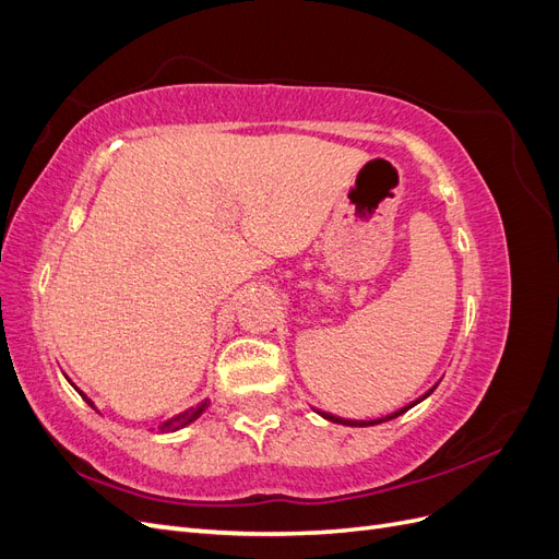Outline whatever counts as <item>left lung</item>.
<instances>
[{
  "mask_svg": "<svg viewBox=\"0 0 559 559\" xmlns=\"http://www.w3.org/2000/svg\"><path fill=\"white\" fill-rule=\"evenodd\" d=\"M436 389V386H433ZM431 389V392H433ZM429 392V394H431ZM429 394H425L421 399H427ZM419 399V401H421ZM419 401H415V403H419ZM415 403H411V405H405V408H401V411H396V413H392V415H386V417H380V419H370V421H359V419H345V417H337V415H331V413H321V411H317L321 417H326V419H331V421H335V425H347V427H373V425H380V421H386V419H394V417H399L401 413H405L408 408H413Z\"/></svg>",
  "mask_w": 559,
  "mask_h": 559,
  "instance_id": "left-lung-1",
  "label": "left lung"
}]
</instances>
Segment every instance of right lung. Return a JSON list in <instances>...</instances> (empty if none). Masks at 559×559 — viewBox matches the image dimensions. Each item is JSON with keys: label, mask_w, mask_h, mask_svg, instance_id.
Returning a JSON list of instances; mask_svg holds the SVG:
<instances>
[{"label": "right lung", "mask_w": 559, "mask_h": 559, "mask_svg": "<svg viewBox=\"0 0 559 559\" xmlns=\"http://www.w3.org/2000/svg\"><path fill=\"white\" fill-rule=\"evenodd\" d=\"M207 405H210V401L205 399L202 403H198L195 408H189V411H183V413H179V415L170 417L167 421H163V425H160V431H163V433H167V431L183 429L186 425H191V421H195L202 413H205V411H207Z\"/></svg>", "instance_id": "add662e5"}]
</instances>
